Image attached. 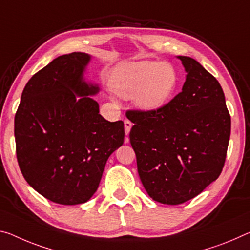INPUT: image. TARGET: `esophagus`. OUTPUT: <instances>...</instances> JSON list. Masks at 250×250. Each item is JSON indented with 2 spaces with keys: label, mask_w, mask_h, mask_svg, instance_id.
<instances>
[{
  "label": "esophagus",
  "mask_w": 250,
  "mask_h": 250,
  "mask_svg": "<svg viewBox=\"0 0 250 250\" xmlns=\"http://www.w3.org/2000/svg\"><path fill=\"white\" fill-rule=\"evenodd\" d=\"M131 126H132L131 121H129V120H125V134H126V136H128V134L130 133V130H131Z\"/></svg>",
  "instance_id": "34e87169"
}]
</instances>
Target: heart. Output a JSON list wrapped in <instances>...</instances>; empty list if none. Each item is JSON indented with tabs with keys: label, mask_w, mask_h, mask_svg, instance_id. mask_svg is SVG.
<instances>
[{
	"label": "heart",
	"mask_w": 250,
	"mask_h": 250,
	"mask_svg": "<svg viewBox=\"0 0 250 250\" xmlns=\"http://www.w3.org/2000/svg\"><path fill=\"white\" fill-rule=\"evenodd\" d=\"M177 85L175 69L167 63L140 61L125 63L113 74L112 86L119 97L132 98L142 111H152L167 104Z\"/></svg>",
	"instance_id": "heart-1"
}]
</instances>
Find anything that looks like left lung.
I'll list each match as a JSON object with an SVG mask.
<instances>
[{"label": "left lung", "mask_w": 250, "mask_h": 250, "mask_svg": "<svg viewBox=\"0 0 250 250\" xmlns=\"http://www.w3.org/2000/svg\"><path fill=\"white\" fill-rule=\"evenodd\" d=\"M178 59L187 72L181 92L159 109L126 114L140 180L165 205L192 199L219 177L231 126L217 79L195 59Z\"/></svg>", "instance_id": "8db88e82"}]
</instances>
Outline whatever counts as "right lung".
<instances>
[{
	"label": "right lung",
	"mask_w": 250,
	"mask_h": 250,
	"mask_svg": "<svg viewBox=\"0 0 250 250\" xmlns=\"http://www.w3.org/2000/svg\"><path fill=\"white\" fill-rule=\"evenodd\" d=\"M86 53L64 54L26 83L14 118L17 157L24 179L53 203H86L97 191L106 160L125 140L121 120L110 122L83 79Z\"/></svg>",
	"instance_id": "obj_1"
}]
</instances>
